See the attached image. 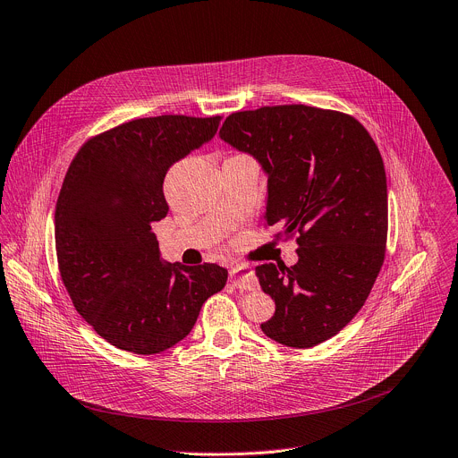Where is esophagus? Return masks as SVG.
I'll return each mask as SVG.
<instances>
[{
    "instance_id": "1",
    "label": "esophagus",
    "mask_w": 458,
    "mask_h": 458,
    "mask_svg": "<svg viewBox=\"0 0 458 458\" xmlns=\"http://www.w3.org/2000/svg\"><path fill=\"white\" fill-rule=\"evenodd\" d=\"M231 280L233 284L243 292H251L259 288V280L255 271L250 266H233L231 267Z\"/></svg>"
}]
</instances>
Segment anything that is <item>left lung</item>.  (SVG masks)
Masks as SVG:
<instances>
[{
  "instance_id": "left-lung-1",
  "label": "left lung",
  "mask_w": 458,
  "mask_h": 458,
  "mask_svg": "<svg viewBox=\"0 0 458 458\" xmlns=\"http://www.w3.org/2000/svg\"><path fill=\"white\" fill-rule=\"evenodd\" d=\"M220 137L262 163L266 227L299 245L295 266L255 269L276 306L262 332L292 348L330 339L361 310L385 260L389 205L374 139L352 115L306 104L234 112Z\"/></svg>"
}]
</instances>
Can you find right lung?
Segmentation results:
<instances>
[{
	"label": "right lung",
	"mask_w": 458,
	"mask_h": 458,
	"mask_svg": "<svg viewBox=\"0 0 458 458\" xmlns=\"http://www.w3.org/2000/svg\"><path fill=\"white\" fill-rule=\"evenodd\" d=\"M220 121L133 119L89 137L67 168L55 210L62 283L88 325L131 354L180 343L227 283L218 264H163L152 233L168 213V168L208 143Z\"/></svg>",
	"instance_id": "right-lung-1"
}]
</instances>
